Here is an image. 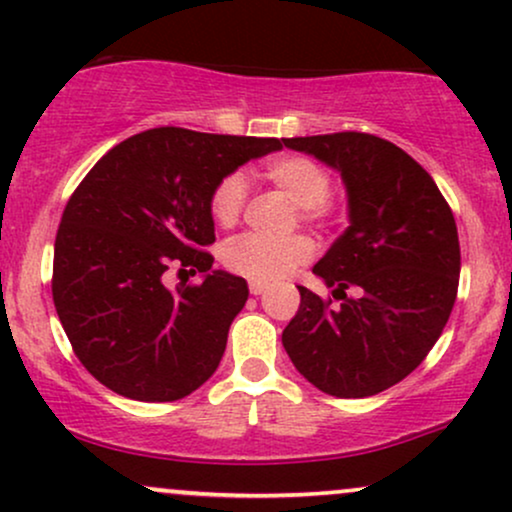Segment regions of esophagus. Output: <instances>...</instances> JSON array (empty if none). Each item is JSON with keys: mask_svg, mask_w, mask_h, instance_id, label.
I'll use <instances>...</instances> for the list:
<instances>
[{"mask_svg": "<svg viewBox=\"0 0 512 512\" xmlns=\"http://www.w3.org/2000/svg\"><path fill=\"white\" fill-rule=\"evenodd\" d=\"M249 292L254 296H261L268 292V285H263V282H249Z\"/></svg>", "mask_w": 512, "mask_h": 512, "instance_id": "obj_1", "label": "esophagus"}]
</instances>
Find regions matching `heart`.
Here are the masks:
<instances>
[{
	"instance_id": "1",
	"label": "heart",
	"mask_w": 512,
	"mask_h": 512,
	"mask_svg": "<svg viewBox=\"0 0 512 512\" xmlns=\"http://www.w3.org/2000/svg\"><path fill=\"white\" fill-rule=\"evenodd\" d=\"M263 178L270 185L287 194L299 206L301 218L318 220L327 213V192H330V175L327 170L308 156H277L263 166ZM246 182L239 173L225 175L213 187L211 216L218 225H235L244 208ZM223 263L227 270L246 277L251 282H273L285 280L296 268L304 266L313 256V244L306 237L270 239L263 235H239L223 246Z\"/></svg>"
}]
</instances>
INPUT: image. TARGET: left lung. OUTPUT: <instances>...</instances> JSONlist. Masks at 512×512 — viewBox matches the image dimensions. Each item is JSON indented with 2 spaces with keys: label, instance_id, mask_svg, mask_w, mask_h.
Wrapping results in <instances>:
<instances>
[{
  "label": "left lung",
  "instance_id": "obj_1",
  "mask_svg": "<svg viewBox=\"0 0 512 512\" xmlns=\"http://www.w3.org/2000/svg\"><path fill=\"white\" fill-rule=\"evenodd\" d=\"M282 142L342 175L349 216L313 266L342 304L299 287L282 346L325 394H380L425 361L449 323L460 277L456 220L430 173L396 144L365 132ZM349 286L356 297L345 296Z\"/></svg>",
  "mask_w": 512,
  "mask_h": 512
}]
</instances>
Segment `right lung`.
<instances>
[{"instance_id": "add662e5", "label": "right lung", "mask_w": 512, "mask_h": 512, "mask_svg": "<svg viewBox=\"0 0 512 512\" xmlns=\"http://www.w3.org/2000/svg\"><path fill=\"white\" fill-rule=\"evenodd\" d=\"M275 137L154 128L94 163L63 211L54 244V306L75 356L125 399L178 401L218 368L244 277L213 270V187ZM170 267L202 285L168 290Z\"/></svg>"}]
</instances>
